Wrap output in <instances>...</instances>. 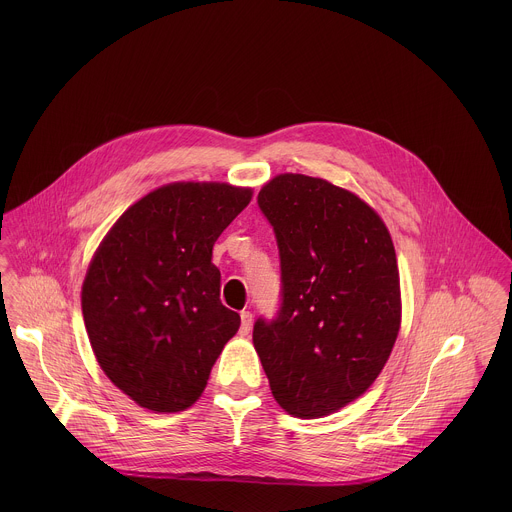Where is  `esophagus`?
Masks as SVG:
<instances>
[{"instance_id": "obj_1", "label": "esophagus", "mask_w": 512, "mask_h": 512, "mask_svg": "<svg viewBox=\"0 0 512 512\" xmlns=\"http://www.w3.org/2000/svg\"><path fill=\"white\" fill-rule=\"evenodd\" d=\"M240 319H242V325H240V333H250L252 329V321H254V315L250 311H242L240 313Z\"/></svg>"}]
</instances>
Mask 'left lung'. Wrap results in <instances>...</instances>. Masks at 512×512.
I'll return each instance as SVG.
<instances>
[{"label": "left lung", "mask_w": 512, "mask_h": 512, "mask_svg": "<svg viewBox=\"0 0 512 512\" xmlns=\"http://www.w3.org/2000/svg\"><path fill=\"white\" fill-rule=\"evenodd\" d=\"M282 268L274 319L254 323V349L276 402L295 418L333 414L386 365L400 331V276L390 232L355 193L299 173L258 193Z\"/></svg>", "instance_id": "obj_1"}]
</instances>
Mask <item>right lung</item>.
Returning <instances> with one entry per match:
<instances>
[{"label":"right lung","instance_id":"add662e5","mask_svg":"<svg viewBox=\"0 0 512 512\" xmlns=\"http://www.w3.org/2000/svg\"><path fill=\"white\" fill-rule=\"evenodd\" d=\"M252 199L226 183H171L132 205L100 242L82 315L100 368L136 404L181 412L203 394L240 327L211 262L220 232Z\"/></svg>","mask_w":512,"mask_h":512}]
</instances>
